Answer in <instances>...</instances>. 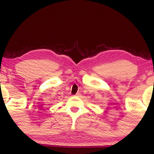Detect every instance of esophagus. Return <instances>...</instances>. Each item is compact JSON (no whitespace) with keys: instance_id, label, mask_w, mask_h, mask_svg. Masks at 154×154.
<instances>
[{"instance_id":"esophagus-1","label":"esophagus","mask_w":154,"mask_h":154,"mask_svg":"<svg viewBox=\"0 0 154 154\" xmlns=\"http://www.w3.org/2000/svg\"><path fill=\"white\" fill-rule=\"evenodd\" d=\"M75 96H76V97H80V96H81V93H80V92H77L76 94H75Z\"/></svg>"}]
</instances>
